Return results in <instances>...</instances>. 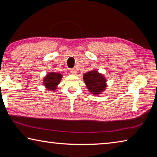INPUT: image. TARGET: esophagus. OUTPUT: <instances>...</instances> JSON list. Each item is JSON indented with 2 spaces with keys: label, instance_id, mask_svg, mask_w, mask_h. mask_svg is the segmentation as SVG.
Wrapping results in <instances>:
<instances>
[{
  "label": "esophagus",
  "instance_id": "1",
  "mask_svg": "<svg viewBox=\"0 0 157 157\" xmlns=\"http://www.w3.org/2000/svg\"><path fill=\"white\" fill-rule=\"evenodd\" d=\"M71 74H73V75H76V74L78 73V71H77L75 68H74L72 69V70H71Z\"/></svg>",
  "mask_w": 157,
  "mask_h": 157
}]
</instances>
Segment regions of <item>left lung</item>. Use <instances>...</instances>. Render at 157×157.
Returning a JSON list of instances; mask_svg holds the SVG:
<instances>
[{
  "instance_id": "obj_1",
  "label": "left lung",
  "mask_w": 157,
  "mask_h": 157,
  "mask_svg": "<svg viewBox=\"0 0 157 157\" xmlns=\"http://www.w3.org/2000/svg\"><path fill=\"white\" fill-rule=\"evenodd\" d=\"M83 79L88 91L95 95L102 94L107 88V80L105 75L96 70L85 73Z\"/></svg>"
}]
</instances>
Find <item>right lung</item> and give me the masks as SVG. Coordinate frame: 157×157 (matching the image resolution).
Returning a JSON list of instances; mask_svg holds the SVG:
<instances>
[{
    "mask_svg": "<svg viewBox=\"0 0 157 157\" xmlns=\"http://www.w3.org/2000/svg\"><path fill=\"white\" fill-rule=\"evenodd\" d=\"M62 75L59 73L50 72L44 77L43 83L49 91H55L57 89L58 84L60 83Z\"/></svg>",
    "mask_w": 157,
    "mask_h": 157,
    "instance_id": "1",
    "label": "right lung"
}]
</instances>
